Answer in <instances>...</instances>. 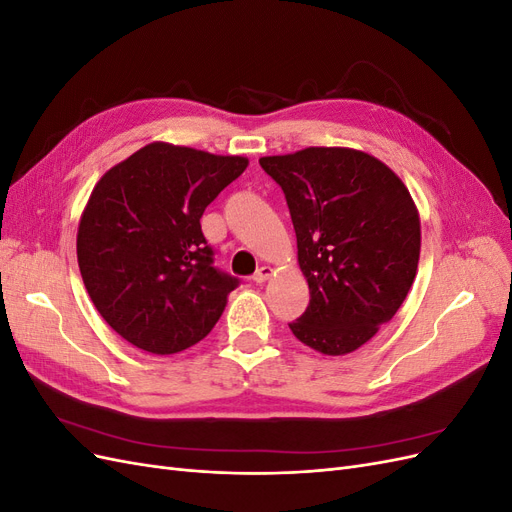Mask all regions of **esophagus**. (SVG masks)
Instances as JSON below:
<instances>
[{"label": "esophagus", "mask_w": 512, "mask_h": 512, "mask_svg": "<svg viewBox=\"0 0 512 512\" xmlns=\"http://www.w3.org/2000/svg\"><path fill=\"white\" fill-rule=\"evenodd\" d=\"M271 267H260L254 275H252V280L256 282V284H265L267 280H269V277H271Z\"/></svg>", "instance_id": "1"}]
</instances>
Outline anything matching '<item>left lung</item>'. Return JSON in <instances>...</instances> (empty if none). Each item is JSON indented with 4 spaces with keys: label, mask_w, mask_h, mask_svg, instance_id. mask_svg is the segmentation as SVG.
Returning <instances> with one entry per match:
<instances>
[{
    "label": "left lung",
    "mask_w": 512,
    "mask_h": 512,
    "mask_svg": "<svg viewBox=\"0 0 512 512\" xmlns=\"http://www.w3.org/2000/svg\"><path fill=\"white\" fill-rule=\"evenodd\" d=\"M260 166L284 190L309 284L290 331L322 354L354 352L414 282L421 222L408 188L374 156L342 147H307Z\"/></svg>",
    "instance_id": "1"
}]
</instances>
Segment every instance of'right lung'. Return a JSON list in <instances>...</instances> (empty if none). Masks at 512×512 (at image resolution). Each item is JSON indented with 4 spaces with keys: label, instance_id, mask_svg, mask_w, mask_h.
Masks as SVG:
<instances>
[{
    "label": "right lung",
    "instance_id": "right-lung-1",
    "mask_svg": "<svg viewBox=\"0 0 512 512\" xmlns=\"http://www.w3.org/2000/svg\"><path fill=\"white\" fill-rule=\"evenodd\" d=\"M245 166L239 156L151 143L96 183L76 256L100 316L132 346L175 354L220 320L239 280L213 267L200 218Z\"/></svg>",
    "mask_w": 512,
    "mask_h": 512
}]
</instances>
